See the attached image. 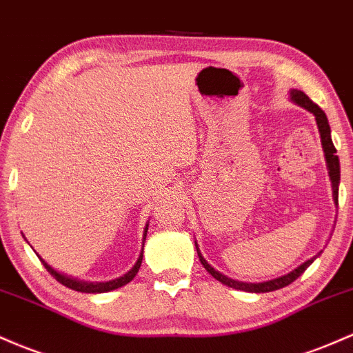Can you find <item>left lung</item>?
Returning <instances> with one entry per match:
<instances>
[{"instance_id":"8db88e82","label":"left lung","mask_w":353,"mask_h":353,"mask_svg":"<svg viewBox=\"0 0 353 353\" xmlns=\"http://www.w3.org/2000/svg\"><path fill=\"white\" fill-rule=\"evenodd\" d=\"M290 99H292L293 102L296 103V105L303 107L305 110L310 112V114L315 115L316 125H319L320 139H321V147H323L325 161H327L328 176H330V181H332V192H334V203L336 204V206H339L340 161H339V156H336V149H335L334 142H332L330 125H328L327 115H325V112L321 110V108H320L319 105H316V103H313L312 100H310L308 97L305 95L301 90H295V88H292V90H290ZM194 245H196L197 256H199L201 265H203L204 268H206V271H208L209 274H211L212 278H216V280L221 281V283H223V285L231 286V288H234V290H243V292H250V293H266V292H274V290L285 288V286H288L290 283H293V281H295L296 278L300 276V274L303 273V271L307 270L308 266L312 265V263L315 261V259L320 256V253H319V254H316V256H313L312 259H308V261H305L303 265L298 266V268H295L293 271H290V273L283 274V276L274 278V280L263 281V283H245V281L233 280V278H228V276H224L223 273H219V271H216L214 268H212L211 265H209L206 259H204L203 254H201L199 246H197V243H194Z\"/></svg>"}]
</instances>
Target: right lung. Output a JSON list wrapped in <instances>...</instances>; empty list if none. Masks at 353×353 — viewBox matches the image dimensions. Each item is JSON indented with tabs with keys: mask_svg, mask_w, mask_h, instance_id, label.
<instances>
[{
	"mask_svg": "<svg viewBox=\"0 0 353 353\" xmlns=\"http://www.w3.org/2000/svg\"><path fill=\"white\" fill-rule=\"evenodd\" d=\"M147 230H149V224H147L145 230H144V241H145V236H147ZM142 253H144V248H142L141 256H139L137 263H135L132 270L127 271L123 276L115 278V280H110V281H103V283H88V281H79V280H75V278L67 276V274L58 273L57 270H53L52 266H50L46 261H43L41 258H40V261L43 263L45 268L48 270V273L52 274L57 281H60L61 285H65L70 290H75V292H82V293H105V292H112V290H117V288H120V286L127 285L129 281L134 280V276L139 273V268H141V265H142V256H144Z\"/></svg>",
	"mask_w": 353,
	"mask_h": 353,
	"instance_id": "add662e5",
	"label": "right lung"
}]
</instances>
